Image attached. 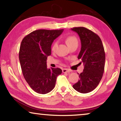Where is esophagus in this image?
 <instances>
[{"mask_svg": "<svg viewBox=\"0 0 121 121\" xmlns=\"http://www.w3.org/2000/svg\"><path fill=\"white\" fill-rule=\"evenodd\" d=\"M62 72H63V73H68V72H70V70H69V69H68L64 68L62 70Z\"/></svg>", "mask_w": 121, "mask_h": 121, "instance_id": "34e87169", "label": "esophagus"}]
</instances>
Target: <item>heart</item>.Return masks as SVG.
<instances>
[{"label":"heart","instance_id":"heart-1","mask_svg":"<svg viewBox=\"0 0 121 121\" xmlns=\"http://www.w3.org/2000/svg\"><path fill=\"white\" fill-rule=\"evenodd\" d=\"M65 42L67 43V46L69 47H70V46L73 45L74 44L78 43V40L74 36H68L67 37H66L65 39ZM57 46V42H55L53 44L52 49L53 50H54L56 49V48Z\"/></svg>","mask_w":121,"mask_h":121}]
</instances>
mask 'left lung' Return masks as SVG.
Wrapping results in <instances>:
<instances>
[{
	"label": "left lung",
	"mask_w": 121,
	"mask_h": 121,
	"mask_svg": "<svg viewBox=\"0 0 121 121\" xmlns=\"http://www.w3.org/2000/svg\"><path fill=\"white\" fill-rule=\"evenodd\" d=\"M71 30L80 37L82 47L78 58L84 65L83 72L79 74L80 79L73 87L81 93H88L97 86L103 75L105 63L104 46L100 37L86 28L78 27Z\"/></svg>",
	"instance_id": "left-lung-1"
}]
</instances>
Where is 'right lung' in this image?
I'll use <instances>...</instances> for the list:
<instances>
[{
	"label": "right lung",
	"mask_w": 121,
	"mask_h": 121,
	"mask_svg": "<svg viewBox=\"0 0 121 121\" xmlns=\"http://www.w3.org/2000/svg\"><path fill=\"white\" fill-rule=\"evenodd\" d=\"M63 29L37 30L26 35L21 41L19 60L24 78L31 88L41 94L51 91L55 86L58 68L48 69L47 56L51 54V45Z\"/></svg>",
	"instance_id": "right-lung-1"
}]
</instances>
